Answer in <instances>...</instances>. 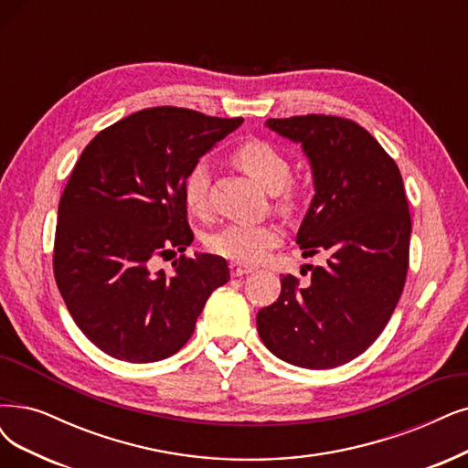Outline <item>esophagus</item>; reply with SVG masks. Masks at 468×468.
I'll return each mask as SVG.
<instances>
[{
  "label": "esophagus",
  "mask_w": 468,
  "mask_h": 468,
  "mask_svg": "<svg viewBox=\"0 0 468 468\" xmlns=\"http://www.w3.org/2000/svg\"><path fill=\"white\" fill-rule=\"evenodd\" d=\"M229 270H231L233 278H240V275H247V273H252V271H254L252 266H245V264H239V262H231V264H229Z\"/></svg>",
  "instance_id": "34e87169"
}]
</instances>
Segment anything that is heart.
I'll list each match as a JSON object with an SVG mask.
<instances>
[{
  "instance_id": "heart-1",
  "label": "heart",
  "mask_w": 468,
  "mask_h": 468,
  "mask_svg": "<svg viewBox=\"0 0 468 468\" xmlns=\"http://www.w3.org/2000/svg\"><path fill=\"white\" fill-rule=\"evenodd\" d=\"M235 162L270 195L280 197L282 210H289L295 202L292 190L287 186L291 167L285 155L264 141H250L239 146ZM207 186H210V169L204 162L197 164L186 173L183 183V198L188 212L204 214L207 207ZM282 231L273 223L261 225H228L206 239V245L214 254L229 258L235 262L254 264L278 245Z\"/></svg>"
}]
</instances>
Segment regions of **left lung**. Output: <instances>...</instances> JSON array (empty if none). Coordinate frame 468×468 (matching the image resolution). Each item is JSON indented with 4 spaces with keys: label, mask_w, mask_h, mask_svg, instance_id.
<instances>
[{
    "label": "left lung",
    "mask_w": 468,
    "mask_h": 468,
    "mask_svg": "<svg viewBox=\"0 0 468 468\" xmlns=\"http://www.w3.org/2000/svg\"><path fill=\"white\" fill-rule=\"evenodd\" d=\"M264 125L306 155L314 197L297 245L325 262L304 264L313 270L306 287L283 275L278 301L256 314L258 334L292 367L335 368L370 347L401 297L410 240L401 173L353 121L301 115Z\"/></svg>",
    "instance_id": "obj_1"
}]
</instances>
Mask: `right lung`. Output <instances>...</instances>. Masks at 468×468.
<instances>
[{
	"instance_id": "obj_1",
	"label": "right lung",
	"mask_w": 468,
	"mask_h": 468,
	"mask_svg": "<svg viewBox=\"0 0 468 468\" xmlns=\"http://www.w3.org/2000/svg\"><path fill=\"white\" fill-rule=\"evenodd\" d=\"M243 119L181 108L136 112L98 133L67 181L58 210L54 271L69 314L106 355L144 365L193 335L228 262L195 252L152 271L155 254L193 243L183 183Z\"/></svg>"
}]
</instances>
